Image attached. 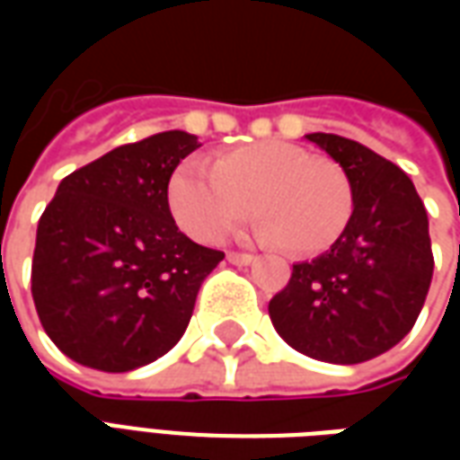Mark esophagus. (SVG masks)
Wrapping results in <instances>:
<instances>
[{
  "label": "esophagus",
  "instance_id": "1",
  "mask_svg": "<svg viewBox=\"0 0 460 460\" xmlns=\"http://www.w3.org/2000/svg\"><path fill=\"white\" fill-rule=\"evenodd\" d=\"M226 259H229V263H234V266H249V263H253V256H251V253H239V251H229Z\"/></svg>",
  "mask_w": 460,
  "mask_h": 460
}]
</instances>
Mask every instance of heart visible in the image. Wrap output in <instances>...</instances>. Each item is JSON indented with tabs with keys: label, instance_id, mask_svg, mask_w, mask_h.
<instances>
[{
	"label": "heart",
	"instance_id": "heart-1",
	"mask_svg": "<svg viewBox=\"0 0 460 460\" xmlns=\"http://www.w3.org/2000/svg\"><path fill=\"white\" fill-rule=\"evenodd\" d=\"M172 219L201 243L221 241L256 207L259 236L298 256L328 251L352 219V184L338 162L293 142L266 140L221 152L211 172L181 162L167 181Z\"/></svg>",
	"mask_w": 460,
	"mask_h": 460
}]
</instances>
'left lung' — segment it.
I'll use <instances>...</instances> for the list:
<instances>
[{
  "instance_id": "1",
  "label": "left lung",
  "mask_w": 460,
  "mask_h": 460,
  "mask_svg": "<svg viewBox=\"0 0 460 460\" xmlns=\"http://www.w3.org/2000/svg\"><path fill=\"white\" fill-rule=\"evenodd\" d=\"M305 137L345 170L355 207L330 251L293 266L269 315L293 349L357 365L404 340L424 308L434 276L429 217L414 181L382 155L330 132Z\"/></svg>"
}]
</instances>
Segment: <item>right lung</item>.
<instances>
[{"mask_svg": "<svg viewBox=\"0 0 460 460\" xmlns=\"http://www.w3.org/2000/svg\"><path fill=\"white\" fill-rule=\"evenodd\" d=\"M197 135L157 132L71 172L39 219L31 296L46 335L84 367L130 372L167 355L224 259L172 219L167 181Z\"/></svg>", "mask_w": 460, "mask_h": 460, "instance_id": "obj_1", "label": "right lung"}]
</instances>
